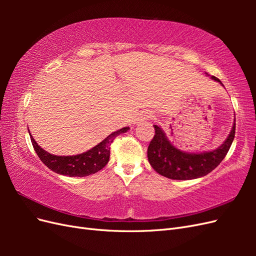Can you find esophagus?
<instances>
[{
	"instance_id": "34e87169",
	"label": "esophagus",
	"mask_w": 256,
	"mask_h": 256,
	"mask_svg": "<svg viewBox=\"0 0 256 256\" xmlns=\"http://www.w3.org/2000/svg\"><path fill=\"white\" fill-rule=\"evenodd\" d=\"M152 118V113H147V114H144L141 116V120H150Z\"/></svg>"
}]
</instances>
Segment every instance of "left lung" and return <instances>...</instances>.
<instances>
[{
  "label": "left lung",
  "mask_w": 256,
  "mask_h": 256,
  "mask_svg": "<svg viewBox=\"0 0 256 256\" xmlns=\"http://www.w3.org/2000/svg\"><path fill=\"white\" fill-rule=\"evenodd\" d=\"M212 78L221 83L216 76H212ZM154 127L156 131L147 148V157L150 166L162 176L171 180H187L205 176L220 164L233 143L236 124L234 122L230 136L220 147L202 154H189L177 150L170 143L160 127L157 125H154Z\"/></svg>",
  "instance_id": "obj_1"
}]
</instances>
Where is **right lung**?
Wrapping results in <instances>:
<instances>
[{"label":"right lung","mask_w":256,"mask_h":256,"mask_svg":"<svg viewBox=\"0 0 256 256\" xmlns=\"http://www.w3.org/2000/svg\"><path fill=\"white\" fill-rule=\"evenodd\" d=\"M129 127H124L106 136L92 150L76 156H56L44 150L30 134V141L38 157L53 172L69 177L88 176L104 168L110 159V145L114 138L120 134L126 132Z\"/></svg>","instance_id":"add662e5"}]
</instances>
